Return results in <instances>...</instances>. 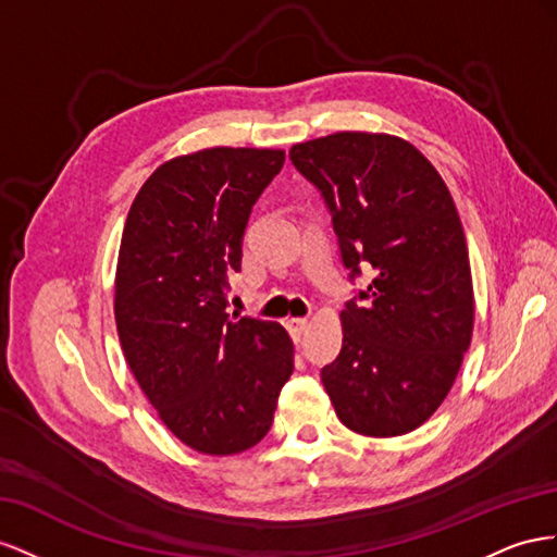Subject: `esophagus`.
<instances>
[{"mask_svg": "<svg viewBox=\"0 0 557 557\" xmlns=\"http://www.w3.org/2000/svg\"><path fill=\"white\" fill-rule=\"evenodd\" d=\"M306 326H308V317H289V320H287V329H289V333L294 336V341H300Z\"/></svg>", "mask_w": 557, "mask_h": 557, "instance_id": "1", "label": "esophagus"}]
</instances>
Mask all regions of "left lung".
<instances>
[{
	"instance_id": "obj_1",
	"label": "left lung",
	"mask_w": 557,
	"mask_h": 557,
	"mask_svg": "<svg viewBox=\"0 0 557 557\" xmlns=\"http://www.w3.org/2000/svg\"><path fill=\"white\" fill-rule=\"evenodd\" d=\"M331 210L343 261L375 277L341 312L343 349L322 369L338 420L373 438L424 424L446 399L473 333L469 249L436 168L387 133L343 131L289 149Z\"/></svg>"
}]
</instances>
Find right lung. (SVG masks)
I'll return each mask as SVG.
<instances>
[{
	"label": "right lung",
	"instance_id": "right-lung-1",
	"mask_svg": "<svg viewBox=\"0 0 557 557\" xmlns=\"http://www.w3.org/2000/svg\"><path fill=\"white\" fill-rule=\"evenodd\" d=\"M282 163V149L174 156L141 184L123 226L114 317L125 361L158 418L202 455L257 446L294 373L287 329L226 310L251 205Z\"/></svg>",
	"mask_w": 557,
	"mask_h": 557
}]
</instances>
